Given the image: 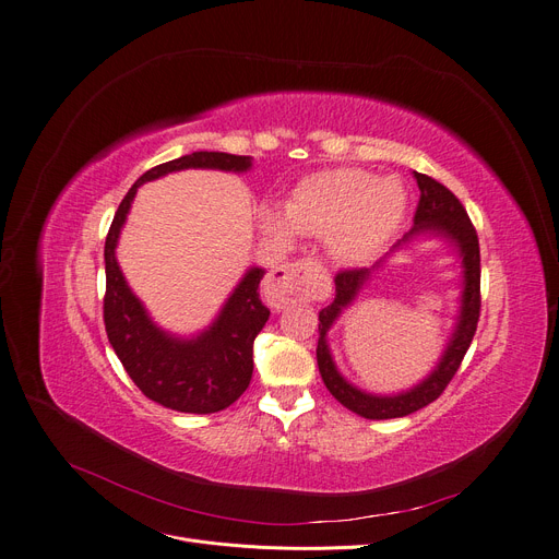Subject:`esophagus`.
<instances>
[{"mask_svg": "<svg viewBox=\"0 0 559 559\" xmlns=\"http://www.w3.org/2000/svg\"><path fill=\"white\" fill-rule=\"evenodd\" d=\"M331 281L324 266L301 258L289 264H281L264 281V299L274 308H285L295 301H322L329 297Z\"/></svg>", "mask_w": 559, "mask_h": 559, "instance_id": "1", "label": "esophagus"}]
</instances>
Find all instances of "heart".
Listing matches in <instances>:
<instances>
[{"instance_id":"heart-1","label":"heart","mask_w":559,"mask_h":559,"mask_svg":"<svg viewBox=\"0 0 559 559\" xmlns=\"http://www.w3.org/2000/svg\"><path fill=\"white\" fill-rule=\"evenodd\" d=\"M406 201V189L395 178L381 180L360 168H326L295 187L285 212L264 205L260 226L278 241H293L295 230L329 239L335 260L360 264L397 233Z\"/></svg>"}]
</instances>
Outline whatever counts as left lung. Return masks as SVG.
I'll use <instances>...</instances> for the list:
<instances>
[{
    "mask_svg": "<svg viewBox=\"0 0 559 559\" xmlns=\"http://www.w3.org/2000/svg\"><path fill=\"white\" fill-rule=\"evenodd\" d=\"M414 178L420 189V201L418 210L414 216V228H411L397 245L388 253L391 258L395 251L408 247L411 241L429 235V237H439L445 239L448 245L456 249V255L461 260V297H459V314H456V324L454 331L448 340L445 352L436 362V368L414 388L408 391L395 393V395H374L368 391H360L358 385L349 383L343 374H340L335 360L329 349V340L326 333L335 324V320L343 314L345 308H349L358 293L366 283L370 281L372 272L379 270L381 262L379 260L372 270H345L335 276V299L320 310V340H318V366L324 385L329 388V393L360 418L368 420H388V418H404L414 411L431 404L436 397H439L445 385L452 381L454 372L459 370L461 360H464L473 335L477 331V320H479V241L477 233L468 219V214L464 205L459 203L454 193L443 187L441 182H436L433 178L414 171Z\"/></svg>",
    "mask_w": 559,
    "mask_h": 559,
    "instance_id": "left-lung-1",
    "label": "left lung"
}]
</instances>
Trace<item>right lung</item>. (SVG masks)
<instances>
[{"mask_svg": "<svg viewBox=\"0 0 559 559\" xmlns=\"http://www.w3.org/2000/svg\"><path fill=\"white\" fill-rule=\"evenodd\" d=\"M185 168H216L245 174L251 157L228 153H191L145 171L120 201L105 241V329L139 391L180 414H216L247 391L253 374V340L270 320V308L260 301L264 270L251 266L222 306L214 322L191 337L159 329L139 297L132 293L116 260L120 228L143 182Z\"/></svg>", "mask_w": 559, "mask_h": 559, "instance_id": "obj_1", "label": "right lung"}]
</instances>
